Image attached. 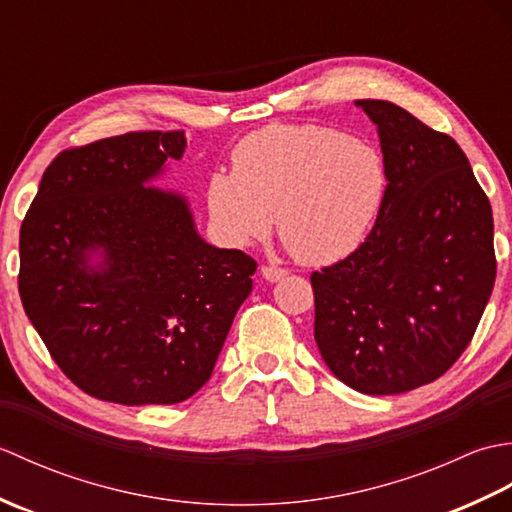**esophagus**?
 Listing matches in <instances>:
<instances>
[{"label":"esophagus","instance_id":"obj_1","mask_svg":"<svg viewBox=\"0 0 512 512\" xmlns=\"http://www.w3.org/2000/svg\"><path fill=\"white\" fill-rule=\"evenodd\" d=\"M259 273H262V277L266 281H270V284H277L279 279H284L288 275L284 268H275V266H262V270H259Z\"/></svg>","mask_w":512,"mask_h":512}]
</instances>
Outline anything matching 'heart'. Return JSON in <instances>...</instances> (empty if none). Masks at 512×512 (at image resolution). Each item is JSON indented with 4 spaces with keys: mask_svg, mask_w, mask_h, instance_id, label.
I'll use <instances>...</instances> for the list:
<instances>
[{
    "mask_svg": "<svg viewBox=\"0 0 512 512\" xmlns=\"http://www.w3.org/2000/svg\"><path fill=\"white\" fill-rule=\"evenodd\" d=\"M387 195V167L367 138L321 125H268L233 154V176L206 189L211 220L231 246H248L277 220L299 262L334 264L372 231Z\"/></svg>",
    "mask_w": 512,
    "mask_h": 512,
    "instance_id": "heart-1",
    "label": "heart"
}]
</instances>
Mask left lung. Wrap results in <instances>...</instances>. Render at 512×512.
<instances>
[{
    "label": "left lung",
    "instance_id": "8db88e82",
    "mask_svg": "<svg viewBox=\"0 0 512 512\" xmlns=\"http://www.w3.org/2000/svg\"><path fill=\"white\" fill-rule=\"evenodd\" d=\"M387 167L372 233L312 275L314 341L361 394L427 385L471 343L495 284L493 211L469 158L396 103L363 99Z\"/></svg>",
    "mask_w": 512,
    "mask_h": 512
}]
</instances>
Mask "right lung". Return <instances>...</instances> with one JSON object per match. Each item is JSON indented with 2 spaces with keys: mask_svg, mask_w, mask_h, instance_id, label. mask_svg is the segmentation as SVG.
Instances as JSON below:
<instances>
[{
  "mask_svg": "<svg viewBox=\"0 0 512 512\" xmlns=\"http://www.w3.org/2000/svg\"><path fill=\"white\" fill-rule=\"evenodd\" d=\"M187 149L134 132L63 151L19 233V295L85 394L176 405L211 378L257 264L198 233L187 195L149 187Z\"/></svg>",
  "mask_w": 512,
  "mask_h": 512,
  "instance_id": "1",
  "label": "right lung"
}]
</instances>
